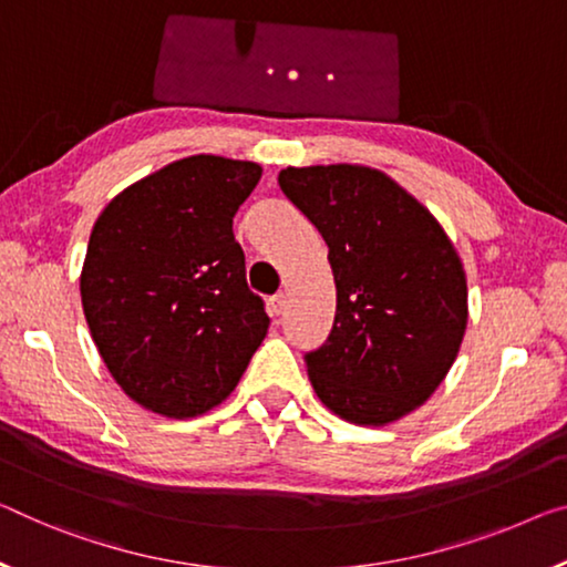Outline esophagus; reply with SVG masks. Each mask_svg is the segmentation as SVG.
Wrapping results in <instances>:
<instances>
[{
    "instance_id": "34e87169",
    "label": "esophagus",
    "mask_w": 567,
    "mask_h": 567,
    "mask_svg": "<svg viewBox=\"0 0 567 567\" xmlns=\"http://www.w3.org/2000/svg\"><path fill=\"white\" fill-rule=\"evenodd\" d=\"M284 307H286V293H276L268 299V313H271V317H278V313L284 311Z\"/></svg>"
}]
</instances>
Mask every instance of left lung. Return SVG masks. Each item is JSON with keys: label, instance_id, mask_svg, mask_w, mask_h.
Segmentation results:
<instances>
[{"label": "left lung", "instance_id": "1", "mask_svg": "<svg viewBox=\"0 0 567 567\" xmlns=\"http://www.w3.org/2000/svg\"><path fill=\"white\" fill-rule=\"evenodd\" d=\"M284 195L329 246L332 332L307 352L313 393L357 425L413 413L454 364L466 332V274L441 223L385 172L286 167Z\"/></svg>", "mask_w": 567, "mask_h": 567}]
</instances>
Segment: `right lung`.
Instances as JSON below:
<instances>
[{
    "label": "right lung",
    "mask_w": 567,
    "mask_h": 567,
    "mask_svg": "<svg viewBox=\"0 0 567 567\" xmlns=\"http://www.w3.org/2000/svg\"><path fill=\"white\" fill-rule=\"evenodd\" d=\"M260 174L187 156L118 193L93 225L83 313L111 378L146 411L182 421L220 405L264 342V301L233 235Z\"/></svg>",
    "instance_id": "right-lung-1"
}]
</instances>
